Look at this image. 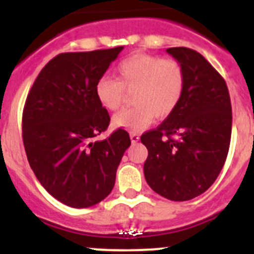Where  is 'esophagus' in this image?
<instances>
[{
  "mask_svg": "<svg viewBox=\"0 0 254 254\" xmlns=\"http://www.w3.org/2000/svg\"><path fill=\"white\" fill-rule=\"evenodd\" d=\"M129 137H131V141H132V143H136V142H138V140H140V136H138L137 133H134V132H132V133L129 134Z\"/></svg>",
  "mask_w": 254,
  "mask_h": 254,
  "instance_id": "34e87169",
  "label": "esophagus"
}]
</instances>
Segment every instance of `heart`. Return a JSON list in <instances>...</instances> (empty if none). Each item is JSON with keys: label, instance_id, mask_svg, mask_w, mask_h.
I'll use <instances>...</instances> for the list:
<instances>
[{"label": "heart", "instance_id": "heart-1", "mask_svg": "<svg viewBox=\"0 0 254 254\" xmlns=\"http://www.w3.org/2000/svg\"><path fill=\"white\" fill-rule=\"evenodd\" d=\"M118 78L103 76L95 85L96 98L109 111L122 105L126 90L132 91L134 105L113 116L114 127L141 131L154 118H167L176 111L183 95L186 76L178 61L152 55H133L117 66Z\"/></svg>", "mask_w": 254, "mask_h": 254}]
</instances>
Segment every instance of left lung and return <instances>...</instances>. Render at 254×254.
<instances>
[{"instance_id": "8db88e82", "label": "left lung", "mask_w": 254, "mask_h": 254, "mask_svg": "<svg viewBox=\"0 0 254 254\" xmlns=\"http://www.w3.org/2000/svg\"><path fill=\"white\" fill-rule=\"evenodd\" d=\"M167 52L183 66L186 84L176 111L141 136L147 147L143 174L156 193L188 201L212 186L232 137V103L221 75L202 55L186 47Z\"/></svg>"}]
</instances>
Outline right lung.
Wrapping results in <instances>:
<instances>
[{
	"instance_id": "obj_1",
	"label": "right lung",
	"mask_w": 254,
	"mask_h": 254,
	"mask_svg": "<svg viewBox=\"0 0 254 254\" xmlns=\"http://www.w3.org/2000/svg\"><path fill=\"white\" fill-rule=\"evenodd\" d=\"M122 49L56 56L26 98L22 141L28 161L47 192L69 207H90L111 193L117 168L131 145L122 128L95 140L111 122L96 98V81Z\"/></svg>"
}]
</instances>
